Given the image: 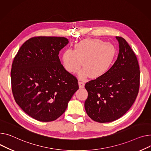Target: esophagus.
<instances>
[{"label": "esophagus", "mask_w": 151, "mask_h": 151, "mask_svg": "<svg viewBox=\"0 0 151 151\" xmlns=\"http://www.w3.org/2000/svg\"><path fill=\"white\" fill-rule=\"evenodd\" d=\"M78 84H79V88H83L84 87V83L81 81H78Z\"/></svg>", "instance_id": "1"}]
</instances>
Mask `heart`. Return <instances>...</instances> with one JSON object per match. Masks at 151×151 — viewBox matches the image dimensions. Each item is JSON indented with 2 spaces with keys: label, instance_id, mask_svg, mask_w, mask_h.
Wrapping results in <instances>:
<instances>
[{
  "label": "heart",
  "instance_id": "1",
  "mask_svg": "<svg viewBox=\"0 0 151 151\" xmlns=\"http://www.w3.org/2000/svg\"><path fill=\"white\" fill-rule=\"evenodd\" d=\"M116 54L115 46L109 42L97 39H86L77 43L74 50L67 49L63 53L62 61L64 68L75 73L83 66L79 77L88 76L96 78L105 74L111 67Z\"/></svg>",
  "mask_w": 151,
  "mask_h": 151
}]
</instances>
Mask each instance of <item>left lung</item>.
<instances>
[{
    "mask_svg": "<svg viewBox=\"0 0 151 151\" xmlns=\"http://www.w3.org/2000/svg\"><path fill=\"white\" fill-rule=\"evenodd\" d=\"M116 39L119 53L114 64L105 74L85 85L88 92L86 111L98 123L122 117L134 104L139 90L140 72L135 54L124 38Z\"/></svg>",
    "mask_w": 151,
    "mask_h": 151,
    "instance_id": "left-lung-1",
    "label": "left lung"
}]
</instances>
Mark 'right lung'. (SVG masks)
Segmentation results:
<instances>
[{"label":"right lung","instance_id":"add662e5","mask_svg":"<svg viewBox=\"0 0 151 151\" xmlns=\"http://www.w3.org/2000/svg\"><path fill=\"white\" fill-rule=\"evenodd\" d=\"M68 44L64 37H32L14 59L11 79L15 101L39 122L58 118L79 88L77 79L64 68L58 56Z\"/></svg>","mask_w":151,"mask_h":151}]
</instances>
